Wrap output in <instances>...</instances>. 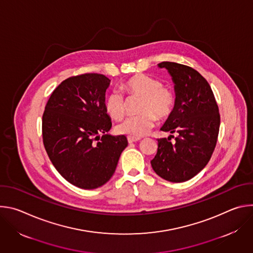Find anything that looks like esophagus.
I'll return each mask as SVG.
<instances>
[{"label":"esophagus","instance_id":"esophagus-1","mask_svg":"<svg viewBox=\"0 0 253 253\" xmlns=\"http://www.w3.org/2000/svg\"><path fill=\"white\" fill-rule=\"evenodd\" d=\"M127 140H128V143H134V142L140 141L141 139H140V138H136V137H131V136H128V137H127Z\"/></svg>","mask_w":253,"mask_h":253}]
</instances>
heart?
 I'll return each mask as SVG.
<instances>
[{"mask_svg":"<svg viewBox=\"0 0 253 253\" xmlns=\"http://www.w3.org/2000/svg\"><path fill=\"white\" fill-rule=\"evenodd\" d=\"M124 93L128 98H140L138 105L139 115L132 116L117 125L119 134L131 137H142L146 135L159 120L167 119L173 112L176 96L174 91L164 86L158 78L137 74L122 85ZM106 113L114 120H121L127 110V101L119 91H112L105 99Z\"/></svg>","mask_w":253,"mask_h":253,"instance_id":"1","label":"heart"}]
</instances>
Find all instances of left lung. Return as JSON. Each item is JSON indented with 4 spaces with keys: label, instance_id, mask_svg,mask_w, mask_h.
<instances>
[{
    "label": "left lung",
    "instance_id": "8db88e82",
    "mask_svg": "<svg viewBox=\"0 0 253 253\" xmlns=\"http://www.w3.org/2000/svg\"><path fill=\"white\" fill-rule=\"evenodd\" d=\"M175 84L176 103L161 130L177 133L158 139V149L151 160L153 170L170 182H184L208 163L218 138L220 115L206 79L193 68L174 62H161Z\"/></svg>",
    "mask_w": 253,
    "mask_h": 253
}]
</instances>
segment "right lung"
I'll return each instance as SVG.
<instances>
[{"mask_svg":"<svg viewBox=\"0 0 253 253\" xmlns=\"http://www.w3.org/2000/svg\"><path fill=\"white\" fill-rule=\"evenodd\" d=\"M109 84L97 73L70 77L53 91L43 114V143L51 162L68 182L82 189L109 181L128 145L124 135L107 134L112 127L105 110Z\"/></svg>","mask_w":253,"mask_h":253,"instance_id":"right-lung-1","label":"right lung"}]
</instances>
